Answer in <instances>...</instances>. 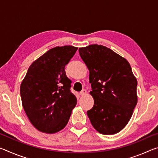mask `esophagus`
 <instances>
[{"label": "esophagus", "mask_w": 158, "mask_h": 158, "mask_svg": "<svg viewBox=\"0 0 158 158\" xmlns=\"http://www.w3.org/2000/svg\"><path fill=\"white\" fill-rule=\"evenodd\" d=\"M85 93H86V90L85 89H83L81 92L79 93V94L81 95H84Z\"/></svg>", "instance_id": "obj_1"}]
</instances>
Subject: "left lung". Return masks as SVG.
<instances>
[{
    "label": "left lung",
    "mask_w": 158,
    "mask_h": 158,
    "mask_svg": "<svg viewBox=\"0 0 158 158\" xmlns=\"http://www.w3.org/2000/svg\"><path fill=\"white\" fill-rule=\"evenodd\" d=\"M79 55L89 69V82L94 99L87 111L95 129L110 135L123 129L137 103V81L130 63L102 45L79 48Z\"/></svg>",
    "instance_id": "left-lung-1"
}]
</instances>
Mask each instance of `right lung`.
<instances>
[{
	"label": "right lung",
	"instance_id": "1",
	"mask_svg": "<svg viewBox=\"0 0 158 158\" xmlns=\"http://www.w3.org/2000/svg\"><path fill=\"white\" fill-rule=\"evenodd\" d=\"M77 49L69 45L52 48L32 63L21 82L23 107L31 123L42 132L63 129L77 105L65 67Z\"/></svg>",
	"mask_w": 158,
	"mask_h": 158
}]
</instances>
